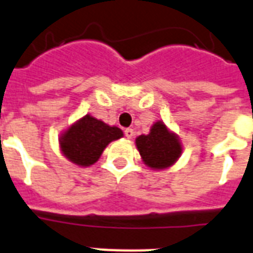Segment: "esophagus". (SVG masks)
<instances>
[{"mask_svg":"<svg viewBox=\"0 0 253 253\" xmlns=\"http://www.w3.org/2000/svg\"><path fill=\"white\" fill-rule=\"evenodd\" d=\"M125 135H126L128 139H131L132 136H134V130H132V128H126V130H125Z\"/></svg>","mask_w":253,"mask_h":253,"instance_id":"esophagus-1","label":"esophagus"}]
</instances>
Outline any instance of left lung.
<instances>
[{
	"label": "left lung",
	"instance_id": "1",
	"mask_svg": "<svg viewBox=\"0 0 253 253\" xmlns=\"http://www.w3.org/2000/svg\"><path fill=\"white\" fill-rule=\"evenodd\" d=\"M135 143L143 162L153 169L169 168L182 153L178 138L162 122H157L147 135L138 136Z\"/></svg>",
	"mask_w": 253,
	"mask_h": 253
}]
</instances>
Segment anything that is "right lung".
<instances>
[{
    "label": "right lung",
    "instance_id": "1",
    "mask_svg": "<svg viewBox=\"0 0 253 253\" xmlns=\"http://www.w3.org/2000/svg\"><path fill=\"white\" fill-rule=\"evenodd\" d=\"M123 136L121 128L111 127L95 118L85 115L76 122L60 138L63 154L79 166L95 164L110 142Z\"/></svg>",
    "mask_w": 253,
    "mask_h": 253
}]
</instances>
